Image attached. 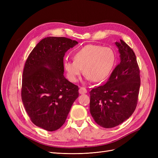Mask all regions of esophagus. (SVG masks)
<instances>
[{
	"mask_svg": "<svg viewBox=\"0 0 158 158\" xmlns=\"http://www.w3.org/2000/svg\"><path fill=\"white\" fill-rule=\"evenodd\" d=\"M85 93H87V89H85V88L81 87L79 89V94H85Z\"/></svg>",
	"mask_w": 158,
	"mask_h": 158,
	"instance_id": "obj_1",
	"label": "esophagus"
}]
</instances>
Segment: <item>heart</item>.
<instances>
[{
    "label": "heart",
    "mask_w": 158,
    "mask_h": 158,
    "mask_svg": "<svg viewBox=\"0 0 158 158\" xmlns=\"http://www.w3.org/2000/svg\"><path fill=\"white\" fill-rule=\"evenodd\" d=\"M115 61L113 51L107 47L89 44L75 52L74 60H66L64 69L67 78L76 82L83 73L86 79L102 82L111 73Z\"/></svg>",
    "instance_id": "b5f03b06"
}]
</instances>
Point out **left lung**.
Returning a JSON list of instances; mask_svg holds the SVG:
<instances>
[{"label":"left lung","mask_w":158,"mask_h":158,"mask_svg":"<svg viewBox=\"0 0 158 158\" xmlns=\"http://www.w3.org/2000/svg\"><path fill=\"white\" fill-rule=\"evenodd\" d=\"M115 42L120 63L107 82L91 90L89 111L98 125L109 128L130 117L136 109L139 94L140 70L133 50L126 43Z\"/></svg>","instance_id":"8db88e82"}]
</instances>
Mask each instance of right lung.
Instances as JSON below:
<instances>
[{
  "label": "right lung",
  "instance_id": "right-lung-1",
  "mask_svg": "<svg viewBox=\"0 0 158 158\" xmlns=\"http://www.w3.org/2000/svg\"><path fill=\"white\" fill-rule=\"evenodd\" d=\"M78 43L64 37H47L33 48L22 76V99L35 125L55 131L63 125L78 97V87L64 76L65 52Z\"/></svg>",
  "mask_w": 158,
  "mask_h": 158
}]
</instances>
